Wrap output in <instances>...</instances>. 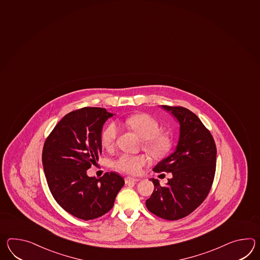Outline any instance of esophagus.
Instances as JSON below:
<instances>
[{"label": "esophagus", "mask_w": 260, "mask_h": 260, "mask_svg": "<svg viewBox=\"0 0 260 260\" xmlns=\"http://www.w3.org/2000/svg\"><path fill=\"white\" fill-rule=\"evenodd\" d=\"M139 179L137 178H133V177H131V176H127L125 178V183L126 184H129V183H136V182H138Z\"/></svg>", "instance_id": "esophagus-1"}]
</instances>
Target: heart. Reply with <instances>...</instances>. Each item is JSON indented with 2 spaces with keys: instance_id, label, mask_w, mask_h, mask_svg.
<instances>
[{
  "instance_id": "heart-1",
  "label": "heart",
  "mask_w": 260,
  "mask_h": 260,
  "mask_svg": "<svg viewBox=\"0 0 260 260\" xmlns=\"http://www.w3.org/2000/svg\"><path fill=\"white\" fill-rule=\"evenodd\" d=\"M126 125L144 140V148L157 158L167 156L173 146V140L166 133H158L159 124L146 114H137L127 117ZM118 128L111 123L102 133L101 141L104 147L109 148L116 142ZM147 162L144 155H122L114 161V167L124 173H139Z\"/></svg>"
}]
</instances>
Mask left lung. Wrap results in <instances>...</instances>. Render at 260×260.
I'll return each mask as SVG.
<instances>
[{
    "label": "left lung",
    "mask_w": 260,
    "mask_h": 260,
    "mask_svg": "<svg viewBox=\"0 0 260 260\" xmlns=\"http://www.w3.org/2000/svg\"><path fill=\"white\" fill-rule=\"evenodd\" d=\"M161 108L179 123V139L175 150L153 169L172 173V178L164 186L158 180L150 179L155 188L145 205L160 218L178 220L191 214L209 194L215 173L216 146L194 113L179 106Z\"/></svg>",
    "instance_id": "1"
}]
</instances>
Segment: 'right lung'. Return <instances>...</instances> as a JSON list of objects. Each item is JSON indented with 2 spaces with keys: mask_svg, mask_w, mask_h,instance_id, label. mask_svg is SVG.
Returning a JSON list of instances; mask_svg holds the SVG:
<instances>
[{
  "mask_svg": "<svg viewBox=\"0 0 260 260\" xmlns=\"http://www.w3.org/2000/svg\"><path fill=\"white\" fill-rule=\"evenodd\" d=\"M113 116L99 107L73 111L44 144L42 162L50 192L60 207L80 219H95L109 212L125 184L114 172L100 179L87 174L102 154L103 127Z\"/></svg>",
  "mask_w": 260,
  "mask_h": 260,
  "instance_id": "right-lung-1",
  "label": "right lung"
}]
</instances>
